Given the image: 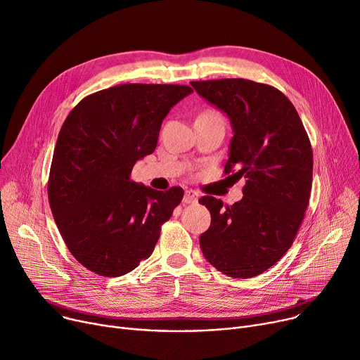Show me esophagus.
I'll return each mask as SVG.
<instances>
[{
  "label": "esophagus",
  "mask_w": 360,
  "mask_h": 360,
  "mask_svg": "<svg viewBox=\"0 0 360 360\" xmlns=\"http://www.w3.org/2000/svg\"><path fill=\"white\" fill-rule=\"evenodd\" d=\"M198 200V193L194 191V190H186L185 191V195H184V202L185 204H193V202H197Z\"/></svg>",
  "instance_id": "obj_1"
}]
</instances>
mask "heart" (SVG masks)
<instances>
[{"label": "heart", "instance_id": "obj_1", "mask_svg": "<svg viewBox=\"0 0 360 360\" xmlns=\"http://www.w3.org/2000/svg\"><path fill=\"white\" fill-rule=\"evenodd\" d=\"M202 115H216V117H220L216 110H207V112L202 113Z\"/></svg>", "mask_w": 360, "mask_h": 360}]
</instances>
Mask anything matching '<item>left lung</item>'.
<instances>
[{"mask_svg": "<svg viewBox=\"0 0 360 360\" xmlns=\"http://www.w3.org/2000/svg\"><path fill=\"white\" fill-rule=\"evenodd\" d=\"M229 117L233 137L224 174L247 178L243 197L223 205L200 198L212 214L200 247L213 267L255 277L288 252L305 217L312 186V147L293 103L273 86L245 79L191 82Z\"/></svg>", "mask_w": 360, "mask_h": 360, "instance_id": "1", "label": "left lung"}]
</instances>
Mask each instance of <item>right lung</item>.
Returning <instances> with one entry per match:
<instances>
[{
    "label": "right lung",
    "mask_w": 360,
    "mask_h": 360,
    "mask_svg": "<svg viewBox=\"0 0 360 360\" xmlns=\"http://www.w3.org/2000/svg\"><path fill=\"white\" fill-rule=\"evenodd\" d=\"M191 91L181 84H120L89 94L68 113L48 198L68 251L87 270L124 276L153 252L184 190H151L131 181V170L153 153L162 121Z\"/></svg>",
    "instance_id": "add662e5"
}]
</instances>
